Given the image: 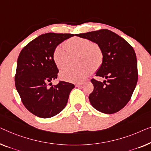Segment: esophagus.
Wrapping results in <instances>:
<instances>
[{
	"mask_svg": "<svg viewBox=\"0 0 151 151\" xmlns=\"http://www.w3.org/2000/svg\"><path fill=\"white\" fill-rule=\"evenodd\" d=\"M83 84H84V83H83V82H82V83H78V84H76V87H80Z\"/></svg>",
	"mask_w": 151,
	"mask_h": 151,
	"instance_id": "esophagus-1",
	"label": "esophagus"
}]
</instances>
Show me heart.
Listing matches in <instances>:
<instances>
[{
    "mask_svg": "<svg viewBox=\"0 0 151 151\" xmlns=\"http://www.w3.org/2000/svg\"><path fill=\"white\" fill-rule=\"evenodd\" d=\"M69 53L78 54L77 67H65L61 70L60 79L71 82H80L93 72L99 69L102 64L104 54L97 43L82 37H73L65 45L56 46L53 52V60L58 69L63 68L68 63Z\"/></svg>",
    "mask_w": 151,
    "mask_h": 151,
    "instance_id": "b5f03b06",
    "label": "heart"
}]
</instances>
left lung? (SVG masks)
Here are the masks:
<instances>
[{
	"instance_id": "8db88e82",
	"label": "left lung",
	"mask_w": 151,
	"mask_h": 151,
	"mask_svg": "<svg viewBox=\"0 0 151 151\" xmlns=\"http://www.w3.org/2000/svg\"><path fill=\"white\" fill-rule=\"evenodd\" d=\"M76 35L97 43L104 54L102 64L95 74L106 80H91L94 86L88 97L91 104L104 114L119 112L129 101L138 78L134 48L123 38L108 29Z\"/></svg>"
}]
</instances>
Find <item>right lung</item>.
<instances>
[{"label":"right lung","mask_w":151,"mask_h":151,"mask_svg":"<svg viewBox=\"0 0 151 151\" xmlns=\"http://www.w3.org/2000/svg\"><path fill=\"white\" fill-rule=\"evenodd\" d=\"M73 34H43L28 43L19 53L15 76L16 87L24 106L37 116L47 119L65 108L69 96L75 86L57 78L58 69L53 60V52Z\"/></svg>","instance_id":"obj_1"}]
</instances>
